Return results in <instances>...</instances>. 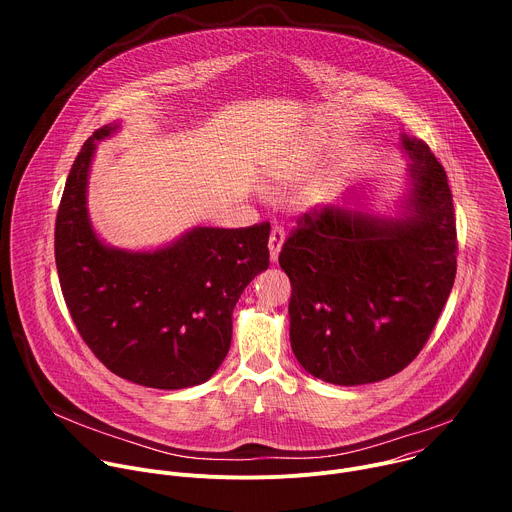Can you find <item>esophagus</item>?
I'll list each match as a JSON object with an SVG mask.
<instances>
[{"mask_svg": "<svg viewBox=\"0 0 512 512\" xmlns=\"http://www.w3.org/2000/svg\"><path fill=\"white\" fill-rule=\"evenodd\" d=\"M283 241H285V233L281 227H273L271 229V235H269V255H271V261L275 263L277 257H279V251L283 247Z\"/></svg>", "mask_w": 512, "mask_h": 512, "instance_id": "esophagus-1", "label": "esophagus"}]
</instances>
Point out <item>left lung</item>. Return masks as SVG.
<instances>
[{"instance_id":"1","label":"left lung","mask_w":512,"mask_h":512,"mask_svg":"<svg viewBox=\"0 0 512 512\" xmlns=\"http://www.w3.org/2000/svg\"><path fill=\"white\" fill-rule=\"evenodd\" d=\"M401 145L409 188L395 216L352 208L348 192L340 204L304 212L279 253L291 283V350L312 377L332 385H367L403 371L454 285L448 176L421 139L401 135Z\"/></svg>"}]
</instances>
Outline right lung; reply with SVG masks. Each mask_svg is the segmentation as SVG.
Here are the masks:
<instances>
[{"mask_svg":"<svg viewBox=\"0 0 512 512\" xmlns=\"http://www.w3.org/2000/svg\"><path fill=\"white\" fill-rule=\"evenodd\" d=\"M117 129H97L66 178L54 229L62 296L111 373L152 389L194 387L231 348L235 304L269 267L271 227H194L154 251L105 245L91 225L87 184L97 141Z\"/></svg>","mask_w":512,"mask_h":512,"instance_id":"1","label":"right lung"}]
</instances>
